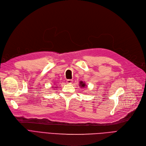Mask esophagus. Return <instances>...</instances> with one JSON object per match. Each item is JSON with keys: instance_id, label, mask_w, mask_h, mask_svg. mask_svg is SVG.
Returning a JSON list of instances; mask_svg holds the SVG:
<instances>
[{"instance_id": "34e87169", "label": "esophagus", "mask_w": 146, "mask_h": 146, "mask_svg": "<svg viewBox=\"0 0 146 146\" xmlns=\"http://www.w3.org/2000/svg\"><path fill=\"white\" fill-rule=\"evenodd\" d=\"M67 82L68 84H72V82H73V80H72V79H68L67 81Z\"/></svg>"}]
</instances>
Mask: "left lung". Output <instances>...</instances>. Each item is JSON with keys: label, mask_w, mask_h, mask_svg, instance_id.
<instances>
[{"label": "left lung", "mask_w": 146, "mask_h": 146, "mask_svg": "<svg viewBox=\"0 0 146 146\" xmlns=\"http://www.w3.org/2000/svg\"><path fill=\"white\" fill-rule=\"evenodd\" d=\"M80 84H81V85H80V86H81V87H84V86H85V84L83 83L82 82H81Z\"/></svg>", "instance_id": "1"}]
</instances>
